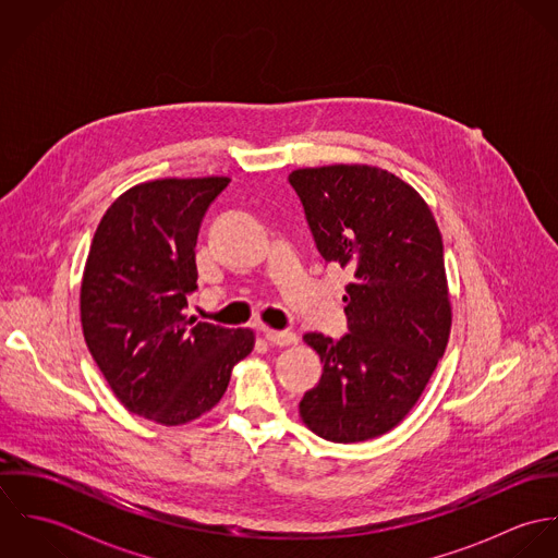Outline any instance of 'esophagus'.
I'll list each match as a JSON object with an SVG mask.
<instances>
[{
    "label": "esophagus",
    "mask_w": 558,
    "mask_h": 558,
    "mask_svg": "<svg viewBox=\"0 0 558 558\" xmlns=\"http://www.w3.org/2000/svg\"><path fill=\"white\" fill-rule=\"evenodd\" d=\"M264 335H266V339L272 343V345H294L296 341H299V337H296V332H292V330H275V328H266L264 330Z\"/></svg>",
    "instance_id": "34e87169"
}]
</instances>
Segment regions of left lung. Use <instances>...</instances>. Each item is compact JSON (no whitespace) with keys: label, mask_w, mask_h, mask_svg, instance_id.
Segmentation results:
<instances>
[{"label":"left lung","mask_w":558,"mask_h":558,"mask_svg":"<svg viewBox=\"0 0 558 558\" xmlns=\"http://www.w3.org/2000/svg\"><path fill=\"white\" fill-rule=\"evenodd\" d=\"M326 262L348 270L350 332H307L322 378L299 405L330 442L378 438L423 396L451 332L442 236L427 202L374 165H322L290 173Z\"/></svg>","instance_id":"1"}]
</instances>
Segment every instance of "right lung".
I'll return each instance as SVG.
<instances>
[{
	"label": "right lung",
	"mask_w": 558,
	"mask_h": 558,
	"mask_svg": "<svg viewBox=\"0 0 558 558\" xmlns=\"http://www.w3.org/2000/svg\"><path fill=\"white\" fill-rule=\"evenodd\" d=\"M228 175L131 186L102 215L81 279L85 343L122 405L175 427L210 412L255 345L251 328L184 316L195 242Z\"/></svg>",
	"instance_id": "right-lung-1"
}]
</instances>
